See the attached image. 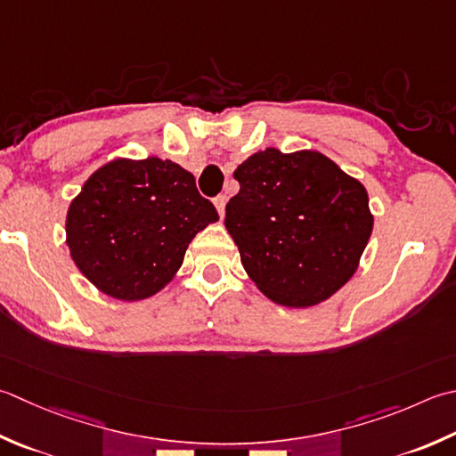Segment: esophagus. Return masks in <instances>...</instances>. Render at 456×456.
I'll return each instance as SVG.
<instances>
[{
	"mask_svg": "<svg viewBox=\"0 0 456 456\" xmlns=\"http://www.w3.org/2000/svg\"><path fill=\"white\" fill-rule=\"evenodd\" d=\"M213 203H216V208H217V211H219V217H223L225 216V205H227V195H217L216 200H213Z\"/></svg>",
	"mask_w": 456,
	"mask_h": 456,
	"instance_id": "obj_1",
	"label": "esophagus"
}]
</instances>
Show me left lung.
<instances>
[{"label":"left lung","instance_id":"1","mask_svg":"<svg viewBox=\"0 0 456 456\" xmlns=\"http://www.w3.org/2000/svg\"><path fill=\"white\" fill-rule=\"evenodd\" d=\"M225 227L265 297L318 305L358 269L373 217L365 187L318 151H256L235 169Z\"/></svg>","mask_w":456,"mask_h":456}]
</instances>
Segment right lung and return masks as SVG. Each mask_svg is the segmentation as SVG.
I'll list each match as a JSON object with an SVG mask.
<instances>
[{
  "label": "right lung",
  "instance_id": "add662e5",
  "mask_svg": "<svg viewBox=\"0 0 456 456\" xmlns=\"http://www.w3.org/2000/svg\"><path fill=\"white\" fill-rule=\"evenodd\" d=\"M219 216L195 177L169 159H114L67 213L70 256L98 290L142 300L172 281L191 239Z\"/></svg>",
  "mask_w": 456,
  "mask_h": 456
}]
</instances>
